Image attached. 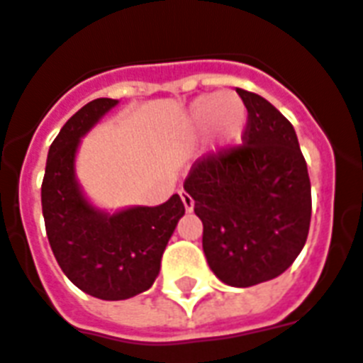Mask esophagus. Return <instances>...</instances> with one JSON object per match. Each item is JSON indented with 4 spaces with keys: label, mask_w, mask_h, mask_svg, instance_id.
I'll return each mask as SVG.
<instances>
[{
    "label": "esophagus",
    "mask_w": 363,
    "mask_h": 363,
    "mask_svg": "<svg viewBox=\"0 0 363 363\" xmlns=\"http://www.w3.org/2000/svg\"><path fill=\"white\" fill-rule=\"evenodd\" d=\"M181 200H182V203H184V209H186V211L190 213V211L194 209V200H192V196L186 194L184 190H181Z\"/></svg>",
    "instance_id": "1"
}]
</instances>
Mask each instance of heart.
I'll return each instance as SVG.
<instances>
[{
    "label": "heart",
    "mask_w": 363,
    "mask_h": 363,
    "mask_svg": "<svg viewBox=\"0 0 363 363\" xmlns=\"http://www.w3.org/2000/svg\"><path fill=\"white\" fill-rule=\"evenodd\" d=\"M184 127L192 134L206 130L213 152H225L242 140L248 127V107L236 92L208 94L192 101Z\"/></svg>",
    "instance_id": "b5f03b06"
}]
</instances>
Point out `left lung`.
Instances as JSON below:
<instances>
[{"label":"left lung","instance_id":"1","mask_svg":"<svg viewBox=\"0 0 363 363\" xmlns=\"http://www.w3.org/2000/svg\"><path fill=\"white\" fill-rule=\"evenodd\" d=\"M236 92L248 107L244 146L194 163L184 190L202 219L209 269L246 289L279 277L302 252L311 186L289 119L262 96Z\"/></svg>","mask_w":363,"mask_h":363}]
</instances>
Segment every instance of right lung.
<instances>
[{
    "label": "right lung",
    "mask_w": 363,
    "mask_h": 363,
    "mask_svg": "<svg viewBox=\"0 0 363 363\" xmlns=\"http://www.w3.org/2000/svg\"><path fill=\"white\" fill-rule=\"evenodd\" d=\"M117 104L94 99L67 121L50 146L42 182V213L53 256L72 284L99 300H127L147 291L184 216L179 194L154 208L130 206L113 213L84 196L74 165L80 138Z\"/></svg>",
    "instance_id": "add662e5"
}]
</instances>
